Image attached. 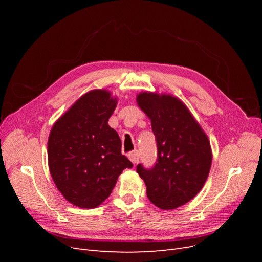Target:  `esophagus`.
I'll return each instance as SVG.
<instances>
[{
	"label": "esophagus",
	"mask_w": 262,
	"mask_h": 262,
	"mask_svg": "<svg viewBox=\"0 0 262 262\" xmlns=\"http://www.w3.org/2000/svg\"><path fill=\"white\" fill-rule=\"evenodd\" d=\"M128 157H129V160L133 163V164H137L138 162H139V160H140V153H139V150H133V152H130L129 154H128Z\"/></svg>",
	"instance_id": "34e87169"
}]
</instances>
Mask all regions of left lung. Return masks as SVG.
<instances>
[{
  "mask_svg": "<svg viewBox=\"0 0 262 262\" xmlns=\"http://www.w3.org/2000/svg\"><path fill=\"white\" fill-rule=\"evenodd\" d=\"M138 106L150 120L157 143L152 169L139 164L148 200L162 210L177 209L200 192L212 164L210 140L184 101L170 94L142 92Z\"/></svg>",
  "mask_w": 262,
  "mask_h": 262,
  "instance_id": "8db88e82",
  "label": "left lung"
}]
</instances>
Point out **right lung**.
<instances>
[{
  "instance_id": "1",
  "label": "right lung",
  "mask_w": 262,
  "mask_h": 262,
  "mask_svg": "<svg viewBox=\"0 0 262 262\" xmlns=\"http://www.w3.org/2000/svg\"><path fill=\"white\" fill-rule=\"evenodd\" d=\"M118 98L107 90L84 94L52 125L48 165L54 185L82 209L97 208L132 163L121 154V140L108 120Z\"/></svg>"
}]
</instances>
